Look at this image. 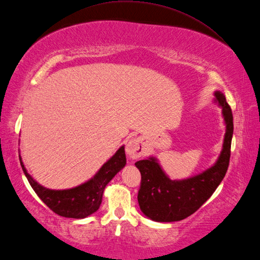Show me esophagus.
<instances>
[{"label":"esophagus","instance_id":"esophagus-1","mask_svg":"<svg viewBox=\"0 0 260 260\" xmlns=\"http://www.w3.org/2000/svg\"><path fill=\"white\" fill-rule=\"evenodd\" d=\"M125 152L131 159H138L144 153V145L140 139H131L125 145Z\"/></svg>","mask_w":260,"mask_h":260}]
</instances>
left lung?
Masks as SVG:
<instances>
[{
	"mask_svg": "<svg viewBox=\"0 0 260 260\" xmlns=\"http://www.w3.org/2000/svg\"><path fill=\"white\" fill-rule=\"evenodd\" d=\"M214 97L215 103L221 108L226 130L223 148L211 168L191 178L171 180L155 156L136 162L141 173L138 202L141 212L148 218L161 223L184 219L198 211L223 181L231 157L233 113L223 92L216 90Z\"/></svg>",
	"mask_w": 260,
	"mask_h": 260,
	"instance_id": "obj_1",
	"label": "left lung"
}]
</instances>
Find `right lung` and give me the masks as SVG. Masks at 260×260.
Wrapping results in <instances>:
<instances>
[{
  "mask_svg": "<svg viewBox=\"0 0 260 260\" xmlns=\"http://www.w3.org/2000/svg\"><path fill=\"white\" fill-rule=\"evenodd\" d=\"M20 162L31 188L54 213L68 218H86L98 211L105 187L124 168L126 159L124 145H122L90 180L66 189H52L41 185L28 174L21 155Z\"/></svg>",
  "mask_w": 260,
  "mask_h": 260,
  "instance_id": "obj_1",
  "label": "right lung"
}]
</instances>
